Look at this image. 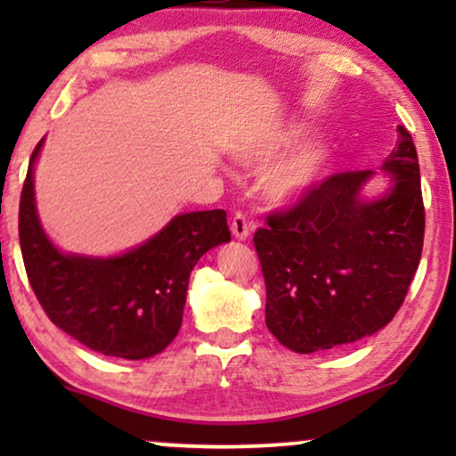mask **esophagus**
I'll list each match as a JSON object with an SVG mask.
<instances>
[{
  "label": "esophagus",
  "mask_w": 456,
  "mask_h": 456,
  "mask_svg": "<svg viewBox=\"0 0 456 456\" xmlns=\"http://www.w3.org/2000/svg\"><path fill=\"white\" fill-rule=\"evenodd\" d=\"M250 229H253V224L246 221V216L242 212L233 214L232 233H233L235 240H248L250 238Z\"/></svg>",
  "instance_id": "obj_1"
}]
</instances>
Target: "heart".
Returning <instances> with one entry per match:
<instances>
[{
	"label": "heart",
	"instance_id": "heart-1",
	"mask_svg": "<svg viewBox=\"0 0 456 456\" xmlns=\"http://www.w3.org/2000/svg\"><path fill=\"white\" fill-rule=\"evenodd\" d=\"M306 133V124L294 119L235 150V160L248 169L271 165L261 180V191L274 206L291 208L305 201L328 174L332 160L328 139L315 137L300 144Z\"/></svg>",
	"mask_w": 456,
	"mask_h": 456
}]
</instances>
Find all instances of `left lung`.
Returning a JSON list of instances; mask_svg holds the SVG:
<instances>
[{
    "label": "left lung",
    "instance_id": "8db88e82",
    "mask_svg": "<svg viewBox=\"0 0 456 456\" xmlns=\"http://www.w3.org/2000/svg\"><path fill=\"white\" fill-rule=\"evenodd\" d=\"M381 165L388 186L366 195L375 171L328 177L305 201L257 229L265 326L296 354L341 347L379 332L396 315L425 238L416 145L396 128Z\"/></svg>",
    "mask_w": 456,
    "mask_h": 456
}]
</instances>
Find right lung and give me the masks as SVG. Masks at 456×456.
Returning a JSON list of instances; mask_svg holds the SVG:
<instances>
[{"instance_id": "right-lung-1", "label": "right lung", "mask_w": 456, "mask_h": 456, "mask_svg": "<svg viewBox=\"0 0 456 456\" xmlns=\"http://www.w3.org/2000/svg\"><path fill=\"white\" fill-rule=\"evenodd\" d=\"M31 154L19 206V240L36 297L57 328L104 355L165 352L184 315L188 279L214 246L232 240L224 210L177 214L159 233L109 257L64 253L40 223Z\"/></svg>"}]
</instances>
